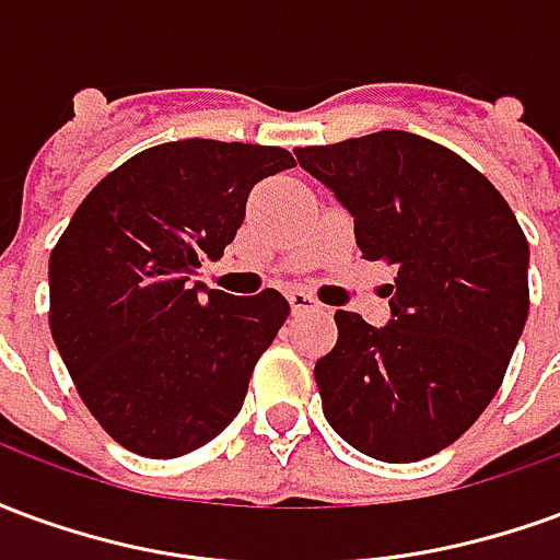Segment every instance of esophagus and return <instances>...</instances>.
I'll return each mask as SVG.
<instances>
[{
    "mask_svg": "<svg viewBox=\"0 0 560 560\" xmlns=\"http://www.w3.org/2000/svg\"><path fill=\"white\" fill-rule=\"evenodd\" d=\"M288 303H291V312L293 315H308V312H317L320 303H317L312 293L305 291H291L288 293Z\"/></svg>",
    "mask_w": 560,
    "mask_h": 560,
    "instance_id": "34e87169",
    "label": "esophagus"
}]
</instances>
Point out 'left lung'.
Here are the masks:
<instances>
[{
    "instance_id": "left-lung-1",
    "label": "left lung",
    "mask_w": 560,
    "mask_h": 560,
    "mask_svg": "<svg viewBox=\"0 0 560 560\" xmlns=\"http://www.w3.org/2000/svg\"><path fill=\"white\" fill-rule=\"evenodd\" d=\"M296 161L353 215L365 260H387V327L336 312L315 363L324 417L360 453L420 462L468 432L528 320V240L477 167L411 131H375Z\"/></svg>"
}]
</instances>
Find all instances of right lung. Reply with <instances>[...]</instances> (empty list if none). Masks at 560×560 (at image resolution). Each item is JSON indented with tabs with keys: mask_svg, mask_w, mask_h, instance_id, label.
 Returning a JSON list of instances; mask_svg holds the SVG:
<instances>
[{
	"mask_svg": "<svg viewBox=\"0 0 560 560\" xmlns=\"http://www.w3.org/2000/svg\"><path fill=\"white\" fill-rule=\"evenodd\" d=\"M293 164L281 147L173 140L107 173L71 215L50 252V332L116 444L176 458L240 413L291 305L272 288L231 296L191 276L233 243L248 191Z\"/></svg>",
	"mask_w": 560,
	"mask_h": 560,
	"instance_id": "obj_1",
	"label": "right lung"
}]
</instances>
